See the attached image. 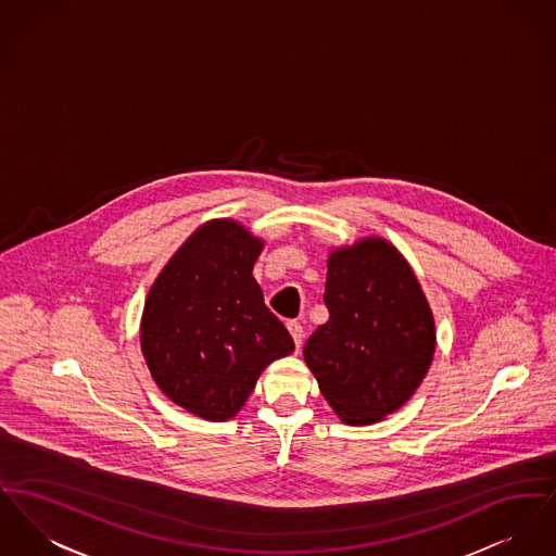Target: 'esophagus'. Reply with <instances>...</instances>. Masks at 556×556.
Listing matches in <instances>:
<instances>
[{
	"instance_id": "esophagus-1",
	"label": "esophagus",
	"mask_w": 556,
	"mask_h": 556,
	"mask_svg": "<svg viewBox=\"0 0 556 556\" xmlns=\"http://www.w3.org/2000/svg\"><path fill=\"white\" fill-rule=\"evenodd\" d=\"M288 331L294 338L295 349H300V344H302V326L298 321H288Z\"/></svg>"
}]
</instances>
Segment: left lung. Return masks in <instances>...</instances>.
I'll list each match as a JSON object with an SVG mask.
<instances>
[{
  "instance_id": "left-lung-1",
  "label": "left lung",
  "mask_w": 556,
  "mask_h": 556,
  "mask_svg": "<svg viewBox=\"0 0 556 556\" xmlns=\"http://www.w3.org/2000/svg\"><path fill=\"white\" fill-rule=\"evenodd\" d=\"M329 319L304 344L319 391L349 426H369L418 391L437 349L422 286L384 237H363L327 256Z\"/></svg>"
}]
</instances>
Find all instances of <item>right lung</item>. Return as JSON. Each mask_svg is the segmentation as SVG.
<instances>
[{"label": "right lung", "mask_w": 556, "mask_h": 556, "mask_svg": "<svg viewBox=\"0 0 556 556\" xmlns=\"http://www.w3.org/2000/svg\"><path fill=\"white\" fill-rule=\"evenodd\" d=\"M264 239L232 218L203 223L153 281L140 349L165 396L197 418L230 420L294 340L266 308L252 270Z\"/></svg>", "instance_id": "right-lung-1"}]
</instances>
